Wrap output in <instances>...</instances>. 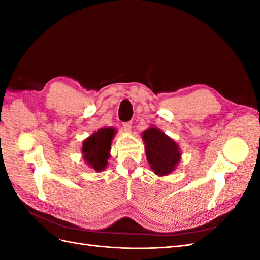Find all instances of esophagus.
Returning <instances> with one entry per match:
<instances>
[{
    "label": "esophagus",
    "instance_id": "esophagus-1",
    "mask_svg": "<svg viewBox=\"0 0 260 260\" xmlns=\"http://www.w3.org/2000/svg\"><path fill=\"white\" fill-rule=\"evenodd\" d=\"M122 127H123L124 131H131V127H132L131 121H128V122H123V123H122Z\"/></svg>",
    "mask_w": 260,
    "mask_h": 260
}]
</instances>
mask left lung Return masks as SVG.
Here are the masks:
<instances>
[{"label": "left lung", "instance_id": "8db88e82", "mask_svg": "<svg viewBox=\"0 0 260 260\" xmlns=\"http://www.w3.org/2000/svg\"><path fill=\"white\" fill-rule=\"evenodd\" d=\"M146 158L156 175L165 176L175 170L180 160L181 153L174 140L156 128L143 132Z\"/></svg>", "mask_w": 260, "mask_h": 260}]
</instances>
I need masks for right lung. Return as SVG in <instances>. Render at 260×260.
<instances>
[{"mask_svg":"<svg viewBox=\"0 0 260 260\" xmlns=\"http://www.w3.org/2000/svg\"><path fill=\"white\" fill-rule=\"evenodd\" d=\"M115 132L113 128H102L98 132H94L82 144L83 158L95 171L103 170L107 166L109 149Z\"/></svg>","mask_w":260,"mask_h":260,"instance_id":"add662e5","label":"right lung"}]
</instances>
